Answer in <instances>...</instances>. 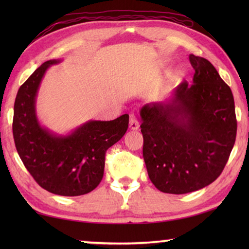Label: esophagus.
<instances>
[{
  "label": "esophagus",
  "mask_w": 249,
  "mask_h": 249,
  "mask_svg": "<svg viewBox=\"0 0 249 249\" xmlns=\"http://www.w3.org/2000/svg\"><path fill=\"white\" fill-rule=\"evenodd\" d=\"M129 128L133 130H137L138 128H140V123H138L136 116H135L134 114L129 115Z\"/></svg>",
  "instance_id": "1"
}]
</instances>
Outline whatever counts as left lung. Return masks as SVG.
<instances>
[{
	"instance_id": "1",
	"label": "left lung",
	"mask_w": 249,
	"mask_h": 249,
	"mask_svg": "<svg viewBox=\"0 0 249 249\" xmlns=\"http://www.w3.org/2000/svg\"><path fill=\"white\" fill-rule=\"evenodd\" d=\"M192 83H180L162 102L141 108L142 156L161 192L184 195L206 187L224 169L237 122L231 88L205 58L189 56Z\"/></svg>"
}]
</instances>
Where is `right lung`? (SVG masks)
Wrapping results in <instances>:
<instances>
[{"label":"right lung","instance_id":"add662e5","mask_svg":"<svg viewBox=\"0 0 249 249\" xmlns=\"http://www.w3.org/2000/svg\"><path fill=\"white\" fill-rule=\"evenodd\" d=\"M44 62L18 89L14 104L13 136L16 149L29 174L41 188L64 196L87 195L103 178L105 151L124 136L129 116L113 121L90 120L68 134H57L40 124L36 99L49 67Z\"/></svg>","mask_w":249,"mask_h":249}]
</instances>
